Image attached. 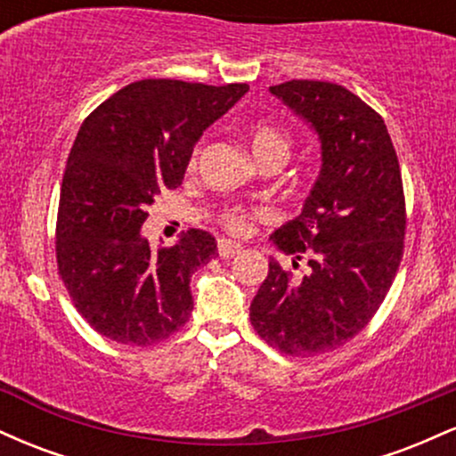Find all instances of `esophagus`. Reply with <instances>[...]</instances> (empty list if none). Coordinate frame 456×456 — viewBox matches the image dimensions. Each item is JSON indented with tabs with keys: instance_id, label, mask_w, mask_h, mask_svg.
Instances as JSON below:
<instances>
[{
	"instance_id": "esophagus-1",
	"label": "esophagus",
	"mask_w": 456,
	"mask_h": 456,
	"mask_svg": "<svg viewBox=\"0 0 456 456\" xmlns=\"http://www.w3.org/2000/svg\"><path fill=\"white\" fill-rule=\"evenodd\" d=\"M240 253H242V246L238 242H233V240H218V255H221L223 259L235 257V255Z\"/></svg>"
}]
</instances>
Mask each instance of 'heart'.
Segmentation results:
<instances>
[{"mask_svg":"<svg viewBox=\"0 0 456 456\" xmlns=\"http://www.w3.org/2000/svg\"><path fill=\"white\" fill-rule=\"evenodd\" d=\"M248 143H250V151L257 159V162H265V160H287L291 151V141L285 133H281L279 128L268 126V124H257V126L250 128L248 133ZM197 159V151L192 156V160ZM264 216V212L257 210H244V208H227L223 212V223L229 232L244 235L250 232L253 227L255 218Z\"/></svg>","mask_w":456,"mask_h":456,"instance_id":"heart-1","label":"heart"}]
</instances>
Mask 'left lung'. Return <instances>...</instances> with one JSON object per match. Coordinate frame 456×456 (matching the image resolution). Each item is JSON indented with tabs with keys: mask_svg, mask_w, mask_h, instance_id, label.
Masks as SVG:
<instances>
[{
	"mask_svg": "<svg viewBox=\"0 0 456 456\" xmlns=\"http://www.w3.org/2000/svg\"><path fill=\"white\" fill-rule=\"evenodd\" d=\"M270 94L317 134L322 169L302 212L270 235L294 268L306 259V274L270 257L250 323L305 358L341 347L384 302L403 257L405 199L388 128L355 94L328 81H285Z\"/></svg>",
	"mask_w": 456,
	"mask_h": 456,
	"instance_id": "obj_1",
	"label": "left lung"
}]
</instances>
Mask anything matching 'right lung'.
Here are the masks:
<instances>
[{
  "instance_id": "1",
  "label": "right lung",
  "mask_w": 456,
  "mask_h": 456,
  "mask_svg": "<svg viewBox=\"0 0 456 456\" xmlns=\"http://www.w3.org/2000/svg\"><path fill=\"white\" fill-rule=\"evenodd\" d=\"M246 92V83L143 78L78 128L61 182L57 268L102 337L145 347L188 322L191 276L216 257V240L191 229L171 248L151 250L141 227L154 197L182 184L201 134Z\"/></svg>"
}]
</instances>
